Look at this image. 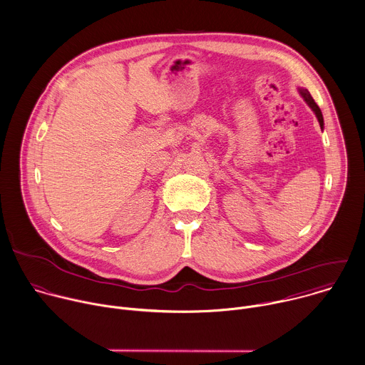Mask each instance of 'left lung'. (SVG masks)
Segmentation results:
<instances>
[{"instance_id": "obj_1", "label": "left lung", "mask_w": 365, "mask_h": 365, "mask_svg": "<svg viewBox=\"0 0 365 365\" xmlns=\"http://www.w3.org/2000/svg\"><path fill=\"white\" fill-rule=\"evenodd\" d=\"M298 93H299V96L304 98V101L307 103V106L312 110V113L315 114V117H317V120H318V123H319V127H321V130H322V128H324V118H322V113H321L319 107L315 104V101H314V98L311 97V94L308 93V90L298 87Z\"/></svg>"}]
</instances>
